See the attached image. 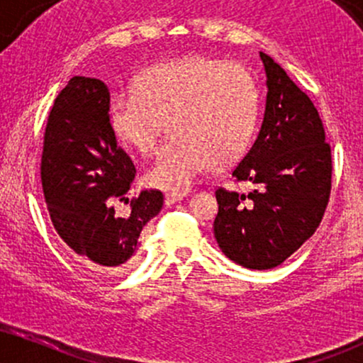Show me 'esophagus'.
Instances as JSON below:
<instances>
[{
    "mask_svg": "<svg viewBox=\"0 0 363 363\" xmlns=\"http://www.w3.org/2000/svg\"><path fill=\"white\" fill-rule=\"evenodd\" d=\"M186 194H167L164 195V203L167 205H173L177 202H180V200L185 199Z\"/></svg>",
    "mask_w": 363,
    "mask_h": 363,
    "instance_id": "1",
    "label": "esophagus"
}]
</instances>
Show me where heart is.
<instances>
[{
  "instance_id": "b5f03b06",
  "label": "heart",
  "mask_w": 363,
  "mask_h": 363,
  "mask_svg": "<svg viewBox=\"0 0 363 363\" xmlns=\"http://www.w3.org/2000/svg\"><path fill=\"white\" fill-rule=\"evenodd\" d=\"M257 89L247 70L207 57H185L151 67L134 91L114 94L107 109L118 141L151 153L167 121L172 140L146 169L147 185L186 190L212 164L242 156L257 124Z\"/></svg>"
}]
</instances>
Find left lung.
Here are the masks:
<instances>
[{"mask_svg":"<svg viewBox=\"0 0 363 363\" xmlns=\"http://www.w3.org/2000/svg\"><path fill=\"white\" fill-rule=\"evenodd\" d=\"M266 109L259 134L232 177L249 195L218 189L213 222L218 247L247 269H272L315 234L332 190V151L310 97L284 69L259 52Z\"/></svg>","mask_w":363,"mask_h":363,"instance_id":"obj_1","label":"left lung"}]
</instances>
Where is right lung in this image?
Wrapping results in <instances>:
<instances>
[{"label": "right lung", "mask_w": 363, "mask_h": 363, "mask_svg": "<svg viewBox=\"0 0 363 363\" xmlns=\"http://www.w3.org/2000/svg\"><path fill=\"white\" fill-rule=\"evenodd\" d=\"M109 101L99 79L77 75L62 89L45 129L42 185L53 227L74 257L92 269L119 272L133 262L163 194L143 190L128 216L116 213V202H129L136 168L111 131Z\"/></svg>", "instance_id": "add662e5"}]
</instances>
